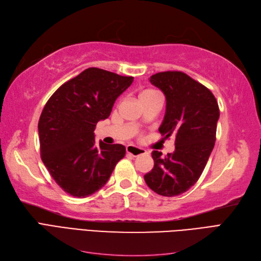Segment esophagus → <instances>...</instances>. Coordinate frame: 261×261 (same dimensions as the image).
I'll return each mask as SVG.
<instances>
[{"label":"esophagus","mask_w":261,"mask_h":261,"mask_svg":"<svg viewBox=\"0 0 261 261\" xmlns=\"http://www.w3.org/2000/svg\"><path fill=\"white\" fill-rule=\"evenodd\" d=\"M126 152H127L130 155H133V156H138V155L147 153V151H146L145 149L136 147V146H132V145L126 147Z\"/></svg>","instance_id":"1"}]
</instances>
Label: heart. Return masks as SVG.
<instances>
[{
	"instance_id": "b5f03b06",
	"label": "heart",
	"mask_w": 261,
	"mask_h": 261,
	"mask_svg": "<svg viewBox=\"0 0 261 261\" xmlns=\"http://www.w3.org/2000/svg\"><path fill=\"white\" fill-rule=\"evenodd\" d=\"M153 93H155V92H153V91H144L143 93L140 94V97L141 96H146V94H153Z\"/></svg>"
}]
</instances>
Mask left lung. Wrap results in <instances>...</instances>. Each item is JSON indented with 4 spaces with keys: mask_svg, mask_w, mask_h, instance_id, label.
<instances>
[{
    "mask_svg": "<svg viewBox=\"0 0 261 261\" xmlns=\"http://www.w3.org/2000/svg\"><path fill=\"white\" fill-rule=\"evenodd\" d=\"M149 81L165 96L159 132L165 139L175 137V150L165 158L153 150L154 167L144 177L154 193L177 196L199 179L206 167L216 143L219 106L207 87L183 72L158 73Z\"/></svg>",
    "mask_w": 261,
    "mask_h": 261,
    "instance_id": "8db88e82",
    "label": "left lung"
}]
</instances>
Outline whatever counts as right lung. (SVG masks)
Instances as JSON below:
<instances>
[{
  "instance_id": "right-lung-1",
  "label": "right lung",
  "mask_w": 261,
  "mask_h": 261,
  "mask_svg": "<svg viewBox=\"0 0 261 261\" xmlns=\"http://www.w3.org/2000/svg\"><path fill=\"white\" fill-rule=\"evenodd\" d=\"M134 81L90 67L63 84L46 102L38 123L41 159L65 193L85 198L103 187L125 155L120 144L94 141L99 121Z\"/></svg>"
}]
</instances>
